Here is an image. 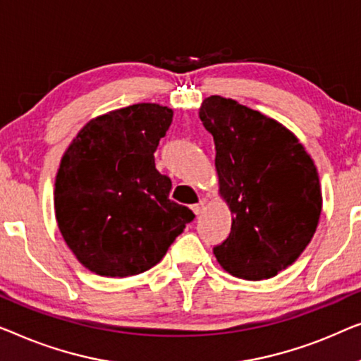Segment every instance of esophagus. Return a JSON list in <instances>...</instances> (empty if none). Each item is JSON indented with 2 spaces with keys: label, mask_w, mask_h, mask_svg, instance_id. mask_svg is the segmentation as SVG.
<instances>
[{
  "label": "esophagus",
  "mask_w": 361,
  "mask_h": 361,
  "mask_svg": "<svg viewBox=\"0 0 361 361\" xmlns=\"http://www.w3.org/2000/svg\"><path fill=\"white\" fill-rule=\"evenodd\" d=\"M202 207H204V202L200 201V202H196V204L191 206V211L197 216V214H201V212H202Z\"/></svg>",
  "instance_id": "34e87169"
}]
</instances>
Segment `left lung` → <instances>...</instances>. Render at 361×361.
Returning <instances> with one entry per match:
<instances>
[{
	"instance_id": "8db88e82",
	"label": "left lung",
	"mask_w": 361,
	"mask_h": 361,
	"mask_svg": "<svg viewBox=\"0 0 361 361\" xmlns=\"http://www.w3.org/2000/svg\"><path fill=\"white\" fill-rule=\"evenodd\" d=\"M200 119L214 137L219 195L232 214L229 237L212 252L232 276H276L317 229L322 192L316 165L291 130L235 99L209 96Z\"/></svg>"
}]
</instances>
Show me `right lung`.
<instances>
[{"label":"right lung","instance_id":"add662e5","mask_svg":"<svg viewBox=\"0 0 361 361\" xmlns=\"http://www.w3.org/2000/svg\"><path fill=\"white\" fill-rule=\"evenodd\" d=\"M173 109L139 103L88 121L55 176L60 233L77 260L99 276L126 278L155 267L195 214L169 197L171 181L154 152Z\"/></svg>","mask_w":361,"mask_h":361}]
</instances>
